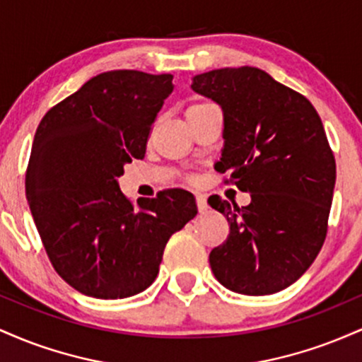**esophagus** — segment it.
<instances>
[{
    "instance_id": "34e87169",
    "label": "esophagus",
    "mask_w": 362,
    "mask_h": 362,
    "mask_svg": "<svg viewBox=\"0 0 362 362\" xmlns=\"http://www.w3.org/2000/svg\"><path fill=\"white\" fill-rule=\"evenodd\" d=\"M195 202H197V209H199V213H206L207 211V199H206V195L204 194H195Z\"/></svg>"
}]
</instances>
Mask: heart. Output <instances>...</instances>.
<instances>
[{
  "mask_svg": "<svg viewBox=\"0 0 362 362\" xmlns=\"http://www.w3.org/2000/svg\"><path fill=\"white\" fill-rule=\"evenodd\" d=\"M206 105H209V103H194V105L189 107V110H192V109H201V107H206Z\"/></svg>",
  "mask_w": 362,
  "mask_h": 362,
  "instance_id": "1",
  "label": "heart"
}]
</instances>
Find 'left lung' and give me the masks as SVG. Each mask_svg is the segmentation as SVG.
I'll return each mask as SVG.
<instances>
[{
	"label": "left lung",
	"instance_id": "left-lung-1",
	"mask_svg": "<svg viewBox=\"0 0 362 362\" xmlns=\"http://www.w3.org/2000/svg\"><path fill=\"white\" fill-rule=\"evenodd\" d=\"M192 90L223 109L216 172L252 197L243 207L218 195L207 201L230 223L226 242L209 253L214 277L248 296L286 289L327 236L335 158L322 119L308 98L252 66L197 74Z\"/></svg>",
	"mask_w": 362,
	"mask_h": 362
}]
</instances>
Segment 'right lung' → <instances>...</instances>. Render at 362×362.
<instances>
[{"mask_svg":"<svg viewBox=\"0 0 362 362\" xmlns=\"http://www.w3.org/2000/svg\"><path fill=\"white\" fill-rule=\"evenodd\" d=\"M172 74H97L37 127L25 192L45 252L71 288L122 300L156 279L167 242L197 214L194 195L163 190L138 204L120 192L124 165L143 160Z\"/></svg>","mask_w":362,"mask_h":362,"instance_id":"right-lung-1","label":"right lung"}]
</instances>
